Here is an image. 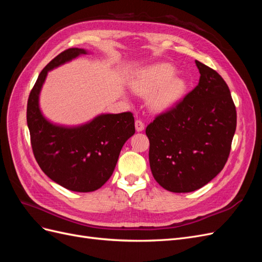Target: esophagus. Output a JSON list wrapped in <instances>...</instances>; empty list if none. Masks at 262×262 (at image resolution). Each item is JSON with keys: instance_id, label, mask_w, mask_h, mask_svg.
<instances>
[{"instance_id": "34e87169", "label": "esophagus", "mask_w": 262, "mask_h": 262, "mask_svg": "<svg viewBox=\"0 0 262 262\" xmlns=\"http://www.w3.org/2000/svg\"><path fill=\"white\" fill-rule=\"evenodd\" d=\"M136 130L138 132H141L144 130V123L142 122L141 120H136Z\"/></svg>"}]
</instances>
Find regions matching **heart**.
<instances>
[{
    "mask_svg": "<svg viewBox=\"0 0 262 262\" xmlns=\"http://www.w3.org/2000/svg\"><path fill=\"white\" fill-rule=\"evenodd\" d=\"M169 63H155L141 70L131 82L132 90L148 98V107L154 113H166L175 108L188 89L184 77L175 75Z\"/></svg>",
    "mask_w": 262,
    "mask_h": 262,
    "instance_id": "obj_1",
    "label": "heart"
}]
</instances>
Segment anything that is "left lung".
I'll list each match as a JSON object with an SVG mask.
<instances>
[{
	"instance_id": "obj_1",
	"label": "left lung",
	"mask_w": 262,
	"mask_h": 262,
	"mask_svg": "<svg viewBox=\"0 0 262 262\" xmlns=\"http://www.w3.org/2000/svg\"><path fill=\"white\" fill-rule=\"evenodd\" d=\"M199 84L146 128L153 177L171 192L202 188L223 169L236 130V108L222 76L195 61Z\"/></svg>"
}]
</instances>
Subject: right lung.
Wrapping results in <instances>:
<instances>
[{
    "label": "right lung",
    "instance_id": "1",
    "mask_svg": "<svg viewBox=\"0 0 262 262\" xmlns=\"http://www.w3.org/2000/svg\"><path fill=\"white\" fill-rule=\"evenodd\" d=\"M89 53L71 48L57 55L39 74L27 102V125L38 165L51 180L75 192L105 185L123 144L136 132L131 113L100 114L77 125L54 123L43 116L39 97L48 72Z\"/></svg>",
    "mask_w": 262,
    "mask_h": 262
}]
</instances>
